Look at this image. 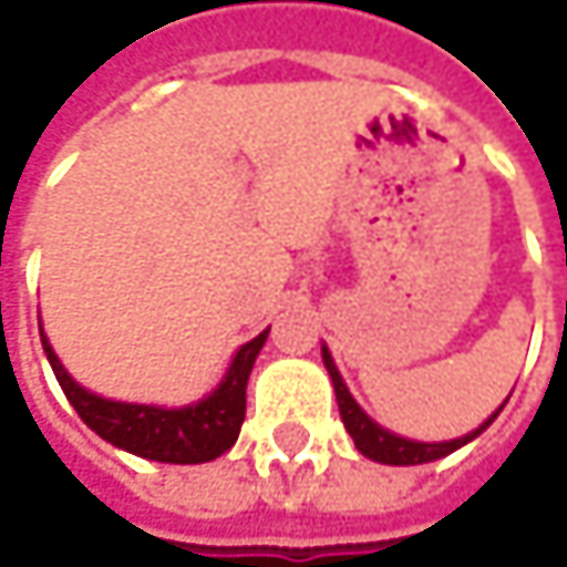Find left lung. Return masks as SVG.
Returning a JSON list of instances; mask_svg holds the SVG:
<instances>
[{"label": "left lung", "instance_id": "left-lung-1", "mask_svg": "<svg viewBox=\"0 0 567 567\" xmlns=\"http://www.w3.org/2000/svg\"><path fill=\"white\" fill-rule=\"evenodd\" d=\"M321 361H324V368H328V374H331L334 396H338V410H341V420H344V426H348L354 446H358L368 460H374V463H388V466H416V463H433V460H440V456H450L453 450H460V446H466L470 440H476V436L499 416V410H503V406H499L480 430H473V433H466V436H460V440H446V443H416V440H406V436H396L391 430H384L381 423H374V420L358 406V400L351 396L348 384L341 381V374H338V368H334L328 348H321Z\"/></svg>", "mask_w": 567, "mask_h": 567}]
</instances>
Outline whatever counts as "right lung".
<instances>
[{
  "instance_id": "obj_1",
  "label": "right lung",
  "mask_w": 567,
  "mask_h": 567,
  "mask_svg": "<svg viewBox=\"0 0 567 567\" xmlns=\"http://www.w3.org/2000/svg\"><path fill=\"white\" fill-rule=\"evenodd\" d=\"M39 331H42V321H39ZM266 338H269V328L236 351L226 378L219 381L213 394L203 396L199 403L173 406V410L151 406V403H121V400L91 394L64 371L45 334H42V348L49 354V364L55 371L64 396L101 440L134 456L157 460V463H209L239 440V426L246 420V384H249L252 364Z\"/></svg>"
}]
</instances>
